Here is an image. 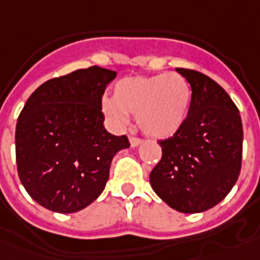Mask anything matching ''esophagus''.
I'll list each match as a JSON object with an SVG mask.
<instances>
[{"label":"esophagus","mask_w":260,"mask_h":260,"mask_svg":"<svg viewBox=\"0 0 260 260\" xmlns=\"http://www.w3.org/2000/svg\"><path fill=\"white\" fill-rule=\"evenodd\" d=\"M141 141L143 140H141V139H139V137H134V136H132V137H130V144H132V147H137Z\"/></svg>","instance_id":"esophagus-1"}]
</instances>
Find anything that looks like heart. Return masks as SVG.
I'll list each match as a JSON object with an SVG mask.
<instances>
[{"label": "heart", "instance_id": "b5f03b06", "mask_svg": "<svg viewBox=\"0 0 260 260\" xmlns=\"http://www.w3.org/2000/svg\"><path fill=\"white\" fill-rule=\"evenodd\" d=\"M192 102V87L185 76L164 72L153 76H132L113 87V99H103L102 110L117 126H124L127 113L144 134L164 139L184 124Z\"/></svg>", "mask_w": 260, "mask_h": 260}]
</instances>
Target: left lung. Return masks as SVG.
I'll return each instance as SVG.
<instances>
[{
  "label": "left lung",
  "mask_w": 260,
  "mask_h": 260,
  "mask_svg": "<svg viewBox=\"0 0 260 260\" xmlns=\"http://www.w3.org/2000/svg\"><path fill=\"white\" fill-rule=\"evenodd\" d=\"M192 87L184 124L160 140L161 160L150 182L162 201L185 214L215 207L235 185L242 166L243 128L236 105L215 80L177 68Z\"/></svg>",
  "instance_id": "8db88e82"
}]
</instances>
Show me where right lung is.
<instances>
[{"label":"right lung","mask_w":260,"mask_h":260,"mask_svg":"<svg viewBox=\"0 0 260 260\" xmlns=\"http://www.w3.org/2000/svg\"><path fill=\"white\" fill-rule=\"evenodd\" d=\"M114 71L90 66L46 80L26 100L15 132L19 180L46 209L72 214L106 187L114 154L130 147L103 121L102 98Z\"/></svg>","instance_id":"add662e5"}]
</instances>
